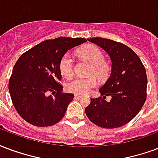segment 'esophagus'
Masks as SVG:
<instances>
[{
  "label": "esophagus",
  "instance_id": "1",
  "mask_svg": "<svg viewBox=\"0 0 158 158\" xmlns=\"http://www.w3.org/2000/svg\"><path fill=\"white\" fill-rule=\"evenodd\" d=\"M81 95H80V94H75V95H74V98H75V99H77V100H79V99H80V98H81Z\"/></svg>",
  "mask_w": 158,
  "mask_h": 158
}]
</instances>
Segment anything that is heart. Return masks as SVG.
<instances>
[{"label":"heart","mask_w":158,"mask_h":158,"mask_svg":"<svg viewBox=\"0 0 158 158\" xmlns=\"http://www.w3.org/2000/svg\"><path fill=\"white\" fill-rule=\"evenodd\" d=\"M78 55L91 64L89 69L90 75L96 76L98 79L106 78L110 73V66L104 61V53L100 48L94 44H87L78 50ZM59 69L62 75L66 79H70L73 75V61L70 54H65L62 58ZM97 85L94 77L77 78L67 85L68 90L77 94L89 93Z\"/></svg>","instance_id":"obj_1"}]
</instances>
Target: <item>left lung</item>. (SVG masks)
<instances>
[{
  "label": "left lung",
  "instance_id": "obj_1",
  "mask_svg": "<svg viewBox=\"0 0 158 158\" xmlns=\"http://www.w3.org/2000/svg\"><path fill=\"white\" fill-rule=\"evenodd\" d=\"M89 42L105 50L110 58L111 72L99 89L102 97L90 98L85 114L102 128L122 127L137 115L147 99L148 78L144 65L132 49L115 41L92 37ZM112 100L106 102V96Z\"/></svg>",
  "mask_w": 158,
  "mask_h": 158
}]
</instances>
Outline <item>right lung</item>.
<instances>
[{
	"instance_id": "add662e5",
	"label": "right lung",
	"mask_w": 158,
	"mask_h": 158,
	"mask_svg": "<svg viewBox=\"0 0 158 158\" xmlns=\"http://www.w3.org/2000/svg\"><path fill=\"white\" fill-rule=\"evenodd\" d=\"M85 42V38L64 37L43 41L18 58L9 80V92L14 107L26 121L43 127L63 119L74 95L62 92L59 64L69 50Z\"/></svg>"
}]
</instances>
